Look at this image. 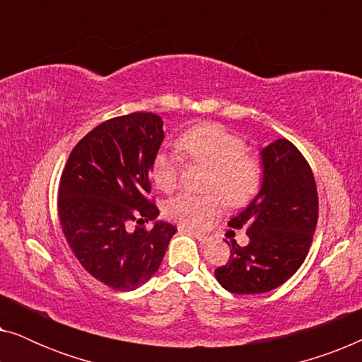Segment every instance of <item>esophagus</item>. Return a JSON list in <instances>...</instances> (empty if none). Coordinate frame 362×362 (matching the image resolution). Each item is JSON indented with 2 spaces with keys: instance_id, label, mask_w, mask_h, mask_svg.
I'll use <instances>...</instances> for the list:
<instances>
[{
  "instance_id": "obj_1",
  "label": "esophagus",
  "mask_w": 362,
  "mask_h": 362,
  "mask_svg": "<svg viewBox=\"0 0 362 362\" xmlns=\"http://www.w3.org/2000/svg\"><path fill=\"white\" fill-rule=\"evenodd\" d=\"M187 232H191V234L194 235L196 239L201 242V244H207V242L211 240V237H209V235H206V234H201V232H194V230H187Z\"/></svg>"
}]
</instances>
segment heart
I'll list each match as a JSON object with an SVG mask.
<instances>
[{
  "label": "heart",
  "instance_id": "heart-1",
  "mask_svg": "<svg viewBox=\"0 0 362 362\" xmlns=\"http://www.w3.org/2000/svg\"><path fill=\"white\" fill-rule=\"evenodd\" d=\"M177 150L186 160L211 166L207 194L182 192L165 204V216L185 227H201L227 204L242 206L259 192L264 181L260 158L247 151V143L221 123H201L177 138ZM181 158L175 153H158L151 163V177L161 191L170 192L180 180ZM220 194L217 195L216 192Z\"/></svg>",
  "mask_w": 362,
  "mask_h": 362
}]
</instances>
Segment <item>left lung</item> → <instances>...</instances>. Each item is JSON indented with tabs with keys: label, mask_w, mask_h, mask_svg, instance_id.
I'll return each instance as SVG.
<instances>
[{
	"label": "left lung",
	"mask_w": 362,
	"mask_h": 362,
	"mask_svg": "<svg viewBox=\"0 0 362 362\" xmlns=\"http://www.w3.org/2000/svg\"><path fill=\"white\" fill-rule=\"evenodd\" d=\"M264 181L254 201L229 221L245 227L249 245L232 240L229 262L214 270L227 291L265 293L285 284L303 264L318 222V191L313 171L288 140L262 150Z\"/></svg>",
	"instance_id": "1"
}]
</instances>
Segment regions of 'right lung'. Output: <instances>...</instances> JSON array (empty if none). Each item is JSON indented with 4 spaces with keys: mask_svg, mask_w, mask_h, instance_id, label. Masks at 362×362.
<instances>
[{
    "mask_svg": "<svg viewBox=\"0 0 362 362\" xmlns=\"http://www.w3.org/2000/svg\"><path fill=\"white\" fill-rule=\"evenodd\" d=\"M163 138V120L151 112L110 118L77 143L62 171L57 212L67 244L83 269L113 290L146 284L176 232L163 221L143 226L160 214L148 194Z\"/></svg>",
    "mask_w": 362,
    "mask_h": 362,
    "instance_id": "1",
    "label": "right lung"
}]
</instances>
